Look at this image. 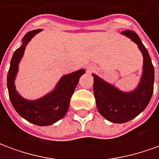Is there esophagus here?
Masks as SVG:
<instances>
[{"instance_id": "34e87169", "label": "esophagus", "mask_w": 159, "mask_h": 159, "mask_svg": "<svg viewBox=\"0 0 159 159\" xmlns=\"http://www.w3.org/2000/svg\"><path fill=\"white\" fill-rule=\"evenodd\" d=\"M93 70H94V68H93V66H89V67H88V71H89V72L93 71Z\"/></svg>"}]
</instances>
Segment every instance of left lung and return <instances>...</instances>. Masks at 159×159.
Returning a JSON list of instances; mask_svg holds the SVG:
<instances>
[{"label": "left lung", "instance_id": "1", "mask_svg": "<svg viewBox=\"0 0 159 159\" xmlns=\"http://www.w3.org/2000/svg\"><path fill=\"white\" fill-rule=\"evenodd\" d=\"M122 34L135 42L142 52L143 71L139 85L131 92H123L93 74L98 111L106 119L115 123H126L137 117L146 109L153 93L154 67L148 51L134 31L128 30Z\"/></svg>", "mask_w": 159, "mask_h": 159}]
</instances>
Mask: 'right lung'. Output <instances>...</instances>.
Returning <instances> with one entry per match:
<instances>
[{
    "mask_svg": "<svg viewBox=\"0 0 159 159\" xmlns=\"http://www.w3.org/2000/svg\"><path fill=\"white\" fill-rule=\"evenodd\" d=\"M42 30V29H39L29 31L22 39L21 47L13 53L7 73V89L12 106L21 117L38 126H48L66 116L69 109L70 98L77 86L80 77L85 73V70L81 69L63 76L52 92L38 100H28L24 99L16 91L14 84L19 70V64L24 55L27 44Z\"/></svg>",
    "mask_w": 159,
    "mask_h": 159,
    "instance_id": "obj_1",
    "label": "right lung"
}]
</instances>
